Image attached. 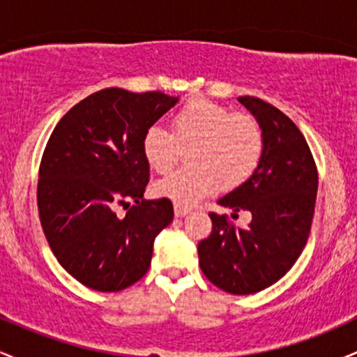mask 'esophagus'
Instances as JSON below:
<instances>
[{
    "label": "esophagus",
    "mask_w": 357,
    "mask_h": 357,
    "mask_svg": "<svg viewBox=\"0 0 357 357\" xmlns=\"http://www.w3.org/2000/svg\"><path fill=\"white\" fill-rule=\"evenodd\" d=\"M191 211V208L183 206V204H174V215L176 216H184Z\"/></svg>",
    "instance_id": "obj_1"
}]
</instances>
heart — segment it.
<instances>
[{"label": "heart", "instance_id": "b5f03b06", "mask_svg": "<svg viewBox=\"0 0 357 357\" xmlns=\"http://www.w3.org/2000/svg\"><path fill=\"white\" fill-rule=\"evenodd\" d=\"M192 149V166L174 171L155 183L161 198L195 204L211 196L221 183L235 186L250 178L264 155V132L252 114L230 112L206 99L184 104L173 119V134L153 124L142 136V155L155 173H167L178 162L181 147Z\"/></svg>", "mask_w": 357, "mask_h": 357}]
</instances>
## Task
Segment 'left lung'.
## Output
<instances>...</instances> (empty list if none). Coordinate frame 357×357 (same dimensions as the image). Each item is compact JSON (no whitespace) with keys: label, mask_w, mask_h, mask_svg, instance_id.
I'll return each mask as SVG.
<instances>
[{"label":"left lung","mask_w":357,"mask_h":357,"mask_svg":"<svg viewBox=\"0 0 357 357\" xmlns=\"http://www.w3.org/2000/svg\"><path fill=\"white\" fill-rule=\"evenodd\" d=\"M264 132V155L253 173L218 204L252 213L248 228L210 213L208 238L198 243L204 277L225 292L248 296L273 285L292 268L312 227L319 174L298 127L258 97H238Z\"/></svg>","instance_id":"obj_1"}]
</instances>
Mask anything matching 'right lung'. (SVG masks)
<instances>
[{"instance_id": "add662e5", "label": "right lung", "mask_w": 357, "mask_h": 357, "mask_svg": "<svg viewBox=\"0 0 357 357\" xmlns=\"http://www.w3.org/2000/svg\"><path fill=\"white\" fill-rule=\"evenodd\" d=\"M176 102L158 90H99L60 119L45 146L40 223L59 264L89 289L119 292L141 280L154 238L173 221L169 199L142 198L149 165L141 142Z\"/></svg>"}]
</instances>
